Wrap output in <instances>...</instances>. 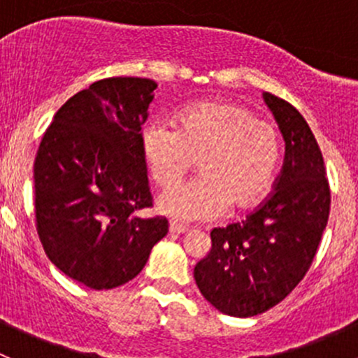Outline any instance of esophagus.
Wrapping results in <instances>:
<instances>
[{"instance_id":"34e87169","label":"esophagus","mask_w":358,"mask_h":358,"mask_svg":"<svg viewBox=\"0 0 358 358\" xmlns=\"http://www.w3.org/2000/svg\"><path fill=\"white\" fill-rule=\"evenodd\" d=\"M187 230L189 229H187L185 225H180V223H176V222L169 223V232L171 234H185Z\"/></svg>"}]
</instances>
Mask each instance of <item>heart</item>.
Returning a JSON list of instances; mask_svg holds the SVG:
<instances>
[{"label": "heart", "mask_w": 358, "mask_h": 358, "mask_svg": "<svg viewBox=\"0 0 358 358\" xmlns=\"http://www.w3.org/2000/svg\"><path fill=\"white\" fill-rule=\"evenodd\" d=\"M140 149L161 189L182 182L197 161L199 176L162 194L157 208L180 222H209L266 196L280 162V135L248 107L206 102L183 110L176 128L162 121L143 126Z\"/></svg>", "instance_id": "obj_1"}]
</instances>
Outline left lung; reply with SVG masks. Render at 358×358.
<instances>
[{
  "mask_svg": "<svg viewBox=\"0 0 358 358\" xmlns=\"http://www.w3.org/2000/svg\"><path fill=\"white\" fill-rule=\"evenodd\" d=\"M286 142L273 190L246 220L211 230V251L194 268L206 299L222 313L252 317L282 301L315 258L331 209L322 152L303 115L263 93Z\"/></svg>",
  "mask_w": 358,
  "mask_h": 358,
  "instance_id": "1",
  "label": "left lung"
}]
</instances>
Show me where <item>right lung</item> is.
Masks as SVG:
<instances>
[{
  "label": "right lung",
  "instance_id": "add662e5",
  "mask_svg": "<svg viewBox=\"0 0 358 358\" xmlns=\"http://www.w3.org/2000/svg\"><path fill=\"white\" fill-rule=\"evenodd\" d=\"M157 88L117 76L67 100L46 128L34 161L36 230L50 262L67 277L112 289L138 275L168 234L152 206L140 133Z\"/></svg>",
  "mask_w": 358,
  "mask_h": 358
}]
</instances>
